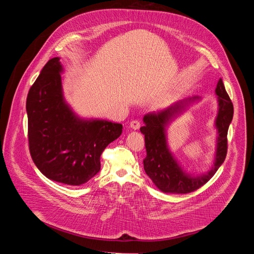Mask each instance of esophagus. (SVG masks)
Returning a JSON list of instances; mask_svg holds the SVG:
<instances>
[{
    "label": "esophagus",
    "instance_id": "34e87169",
    "mask_svg": "<svg viewBox=\"0 0 254 254\" xmlns=\"http://www.w3.org/2000/svg\"><path fill=\"white\" fill-rule=\"evenodd\" d=\"M139 127H140V124L137 121H131L129 123V127L132 128V129H138Z\"/></svg>",
    "mask_w": 254,
    "mask_h": 254
}]
</instances>
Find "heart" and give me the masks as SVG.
<instances>
[{"label": "heart", "mask_w": 254, "mask_h": 254, "mask_svg": "<svg viewBox=\"0 0 254 254\" xmlns=\"http://www.w3.org/2000/svg\"><path fill=\"white\" fill-rule=\"evenodd\" d=\"M155 104H156L157 107H163L165 104H167V100L166 99H160Z\"/></svg>", "instance_id": "obj_1"}]
</instances>
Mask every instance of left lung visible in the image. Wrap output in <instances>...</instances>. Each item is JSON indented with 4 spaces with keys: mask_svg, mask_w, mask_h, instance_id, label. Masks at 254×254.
<instances>
[{
    "mask_svg": "<svg viewBox=\"0 0 254 254\" xmlns=\"http://www.w3.org/2000/svg\"><path fill=\"white\" fill-rule=\"evenodd\" d=\"M218 110L214 122L216 128V147L212 167L199 174L189 173L175 157L168 143V127L179 117L182 116L190 106L202 100L199 96L180 100L158 114L144 116V126L139 129L144 134V146L147 156L143 159V169L152 179L154 184L165 193H190L214 176L223 164L227 154V131L233 119V104L226 92L222 79L217 83Z\"/></svg>",
    "mask_w": 254,
    "mask_h": 254,
    "instance_id": "left-lung-1",
    "label": "left lung"
}]
</instances>
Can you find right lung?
Masks as SVG:
<instances>
[{
  "instance_id": "add662e5",
  "label": "right lung",
  "mask_w": 254,
  "mask_h": 254,
  "mask_svg": "<svg viewBox=\"0 0 254 254\" xmlns=\"http://www.w3.org/2000/svg\"><path fill=\"white\" fill-rule=\"evenodd\" d=\"M63 72L60 58L50 59L29 90V148L45 177L78 186L99 172L100 156L122 134L123 125L75 114L64 97Z\"/></svg>"
}]
</instances>
